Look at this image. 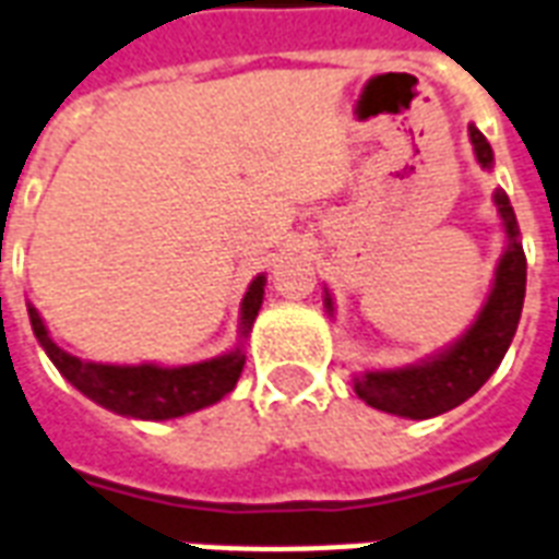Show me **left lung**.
<instances>
[{"label":"left lung","instance_id":"8db88e82","mask_svg":"<svg viewBox=\"0 0 559 559\" xmlns=\"http://www.w3.org/2000/svg\"><path fill=\"white\" fill-rule=\"evenodd\" d=\"M468 138H472L477 165L484 170H492L495 155L484 132L472 123ZM492 200L498 217H501L507 247L495 264L492 288H489L480 312L474 318V324L456 342L444 344L442 350H433L418 362L401 365V368L359 371L354 377V392L368 406H374L380 413L424 421V418L442 415L468 401L501 365L507 347L513 342L519 318H522L527 262H524L519 224H515L510 197L498 188ZM324 309L333 318L335 304L330 288H324Z\"/></svg>","mask_w":559,"mask_h":559}]
</instances>
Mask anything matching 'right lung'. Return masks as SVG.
Masks as SVG:
<instances>
[{"mask_svg":"<svg viewBox=\"0 0 559 559\" xmlns=\"http://www.w3.org/2000/svg\"><path fill=\"white\" fill-rule=\"evenodd\" d=\"M264 283L267 276L259 274L247 285L241 318H238V342L233 350L191 365L87 362V359L67 354L64 347L52 342L44 318L32 304H28V321H32L35 338L61 371V377L94 404L126 418H138V421H170V418H182V415L217 404L221 397L233 392L245 371V344L253 330L255 314L262 309Z\"/></svg>","mask_w":559,"mask_h":559,"instance_id":"right-lung-1","label":"right lung"}]
</instances>
